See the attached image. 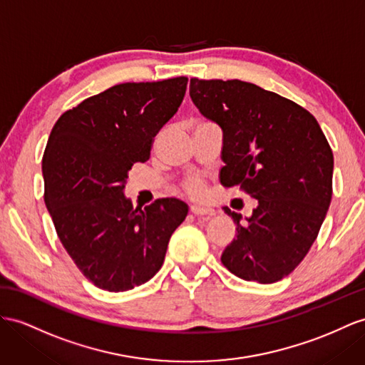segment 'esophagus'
<instances>
[{
  "instance_id": "1",
  "label": "esophagus",
  "mask_w": 365,
  "mask_h": 365,
  "mask_svg": "<svg viewBox=\"0 0 365 365\" xmlns=\"http://www.w3.org/2000/svg\"><path fill=\"white\" fill-rule=\"evenodd\" d=\"M191 212L194 216H214V210L207 208V207H200V205H192Z\"/></svg>"
}]
</instances>
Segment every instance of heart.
I'll list each match as a JSON object with an SVG mask.
<instances>
[{"instance_id":"b5f03b06","label":"heart","mask_w":365,"mask_h":365,"mask_svg":"<svg viewBox=\"0 0 365 365\" xmlns=\"http://www.w3.org/2000/svg\"><path fill=\"white\" fill-rule=\"evenodd\" d=\"M185 190L188 191L191 195H200L203 191V186L202 182L197 179H191L185 183Z\"/></svg>"}]
</instances>
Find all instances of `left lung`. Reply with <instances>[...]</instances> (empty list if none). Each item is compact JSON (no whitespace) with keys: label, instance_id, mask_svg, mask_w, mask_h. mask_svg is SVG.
<instances>
[{"label":"left lung","instance_id":"left-lung-1","mask_svg":"<svg viewBox=\"0 0 365 365\" xmlns=\"http://www.w3.org/2000/svg\"><path fill=\"white\" fill-rule=\"evenodd\" d=\"M190 96L223 133L222 185L257 200L245 222L223 208L237 235L222 264L244 280L277 282L302 262L329 211L331 148L310 112L253 83L191 78Z\"/></svg>","mask_w":365,"mask_h":365}]
</instances>
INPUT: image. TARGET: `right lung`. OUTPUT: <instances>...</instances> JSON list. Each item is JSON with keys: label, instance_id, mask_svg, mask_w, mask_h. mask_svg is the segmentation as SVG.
I'll return each mask as SVG.
<instances>
[{"label": "right lung", "instance_id": "add662e5", "mask_svg": "<svg viewBox=\"0 0 365 365\" xmlns=\"http://www.w3.org/2000/svg\"><path fill=\"white\" fill-rule=\"evenodd\" d=\"M186 85V77L121 83L64 112L51 130L43 155L46 208L80 272L106 292L148 282L188 214L179 199L134 208L123 192L130 166L151 155Z\"/></svg>", "mask_w": 365, "mask_h": 365}]
</instances>
